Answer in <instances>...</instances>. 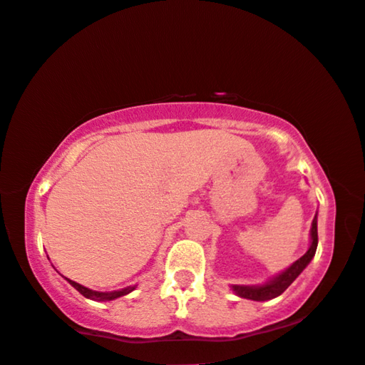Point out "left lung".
Returning <instances> with one entry per match:
<instances>
[{"mask_svg": "<svg viewBox=\"0 0 365 365\" xmlns=\"http://www.w3.org/2000/svg\"><path fill=\"white\" fill-rule=\"evenodd\" d=\"M316 248H317V215L314 217V220H312V225H311V246L299 259L294 261L289 268L284 269L281 274L274 276V278L268 281V283L261 286H232L233 291L240 297H246V299H253V301H268V299H273L276 296L283 294V292L287 289V286H289L292 281L302 273V269H304L306 266L311 263V259L314 258Z\"/></svg>", "mask_w": 365, "mask_h": 365, "instance_id": "1", "label": "left lung"}]
</instances>
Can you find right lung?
Masks as SVG:
<instances>
[{
  "instance_id": "obj_1",
  "label": "right lung",
  "mask_w": 365,
  "mask_h": 365,
  "mask_svg": "<svg viewBox=\"0 0 365 365\" xmlns=\"http://www.w3.org/2000/svg\"><path fill=\"white\" fill-rule=\"evenodd\" d=\"M66 279H68V278H66ZM68 281H69V284L74 286L82 296L87 297V299H94V301H112V299H117V297H120V296L129 294L130 291L135 289V286H129V287H124V289H120V291L99 292V291H92V289H89V287L76 283V281H71V279H68Z\"/></svg>"
}]
</instances>
